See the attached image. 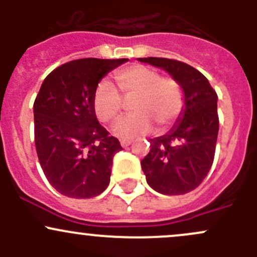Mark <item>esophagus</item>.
<instances>
[{"label": "esophagus", "mask_w": 257, "mask_h": 257, "mask_svg": "<svg viewBox=\"0 0 257 257\" xmlns=\"http://www.w3.org/2000/svg\"><path fill=\"white\" fill-rule=\"evenodd\" d=\"M132 144V141H126V139H123V141H120V145L123 148H126L129 147V145Z\"/></svg>", "instance_id": "34e87169"}]
</instances>
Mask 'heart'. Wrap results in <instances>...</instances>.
<instances>
[{"label":"heart","mask_w":257,"mask_h":257,"mask_svg":"<svg viewBox=\"0 0 257 257\" xmlns=\"http://www.w3.org/2000/svg\"><path fill=\"white\" fill-rule=\"evenodd\" d=\"M118 89L109 82L98 83L93 94V108L100 121H113L125 108V100L132 102L134 114L120 119L113 126V133L120 138H137L153 131L154 124L167 129L180 115L184 94L180 84L173 78H164L149 67L131 66L115 73Z\"/></svg>","instance_id":"b5f03b06"}]
</instances>
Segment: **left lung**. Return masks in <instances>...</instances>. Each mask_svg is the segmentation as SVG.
I'll list each match as a JSON object with an SVG mask.
<instances>
[{
  "label": "left lung",
  "mask_w": 257,
  "mask_h": 257,
  "mask_svg": "<svg viewBox=\"0 0 257 257\" xmlns=\"http://www.w3.org/2000/svg\"><path fill=\"white\" fill-rule=\"evenodd\" d=\"M164 69L180 84L184 105L168 133L150 139V152L141 162L147 183L164 195L194 190L208 175L214 162L219 133L217 95L198 69L175 59L138 58Z\"/></svg>",
  "instance_id": "1"
}]
</instances>
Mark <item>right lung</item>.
<instances>
[{
	"label": "right lung",
	"mask_w": 257,
	"mask_h": 257,
	"mask_svg": "<svg viewBox=\"0 0 257 257\" xmlns=\"http://www.w3.org/2000/svg\"><path fill=\"white\" fill-rule=\"evenodd\" d=\"M128 58H83L64 63L43 80L33 104L35 143L49 184L62 195L89 199L110 181L113 157L123 148L98 121V83Z\"/></svg>",
	"instance_id": "1"
}]
</instances>
